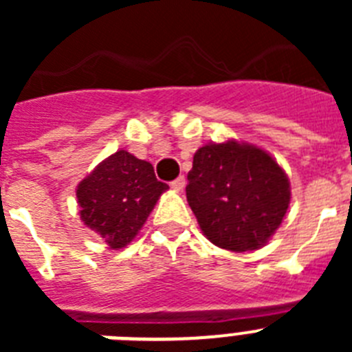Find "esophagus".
I'll return each mask as SVG.
<instances>
[{
  "instance_id": "1",
  "label": "esophagus",
  "mask_w": 352,
  "mask_h": 352,
  "mask_svg": "<svg viewBox=\"0 0 352 352\" xmlns=\"http://www.w3.org/2000/svg\"><path fill=\"white\" fill-rule=\"evenodd\" d=\"M185 183H186L185 176H178V178L170 183V186H173L174 190H183V188H185Z\"/></svg>"
}]
</instances>
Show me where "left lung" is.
Returning <instances> with one entry per match:
<instances>
[{
  "mask_svg": "<svg viewBox=\"0 0 352 352\" xmlns=\"http://www.w3.org/2000/svg\"><path fill=\"white\" fill-rule=\"evenodd\" d=\"M186 178V199L201 231L226 250H257L287 213L289 178L256 146L236 141L203 146Z\"/></svg>",
  "mask_w": 352,
  "mask_h": 352,
  "instance_id": "1",
  "label": "left lung"
}]
</instances>
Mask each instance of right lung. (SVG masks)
Wrapping results in <instances>:
<instances>
[{
  "instance_id": "add662e5",
  "label": "right lung",
  "mask_w": 352,
  "mask_h": 352,
  "mask_svg": "<svg viewBox=\"0 0 352 352\" xmlns=\"http://www.w3.org/2000/svg\"><path fill=\"white\" fill-rule=\"evenodd\" d=\"M167 188L149 162L120 149L77 186L80 220L118 250L135 238Z\"/></svg>"
}]
</instances>
